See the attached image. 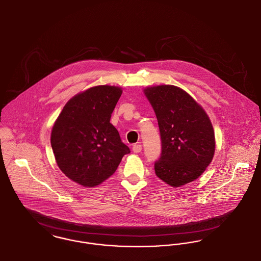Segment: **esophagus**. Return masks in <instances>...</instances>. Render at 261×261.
Segmentation results:
<instances>
[{
  "mask_svg": "<svg viewBox=\"0 0 261 261\" xmlns=\"http://www.w3.org/2000/svg\"><path fill=\"white\" fill-rule=\"evenodd\" d=\"M141 149H142V147H141V145H140L139 143H136V144H134V146H133V151H134V152L139 153V152L141 151Z\"/></svg>",
  "mask_w": 261,
  "mask_h": 261,
  "instance_id": "1",
  "label": "esophagus"
}]
</instances>
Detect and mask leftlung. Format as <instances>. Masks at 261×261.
<instances>
[{
	"label": "left lung",
	"instance_id": "left-lung-1",
	"mask_svg": "<svg viewBox=\"0 0 261 261\" xmlns=\"http://www.w3.org/2000/svg\"><path fill=\"white\" fill-rule=\"evenodd\" d=\"M160 132L157 177L172 187L190 183L203 173L215 153V133L208 115L184 90L173 85L144 89Z\"/></svg>",
	"mask_w": 261,
	"mask_h": 261
}]
</instances>
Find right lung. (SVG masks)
<instances>
[{
  "instance_id": "1",
  "label": "right lung",
  "mask_w": 261,
  "mask_h": 261,
  "mask_svg": "<svg viewBox=\"0 0 261 261\" xmlns=\"http://www.w3.org/2000/svg\"><path fill=\"white\" fill-rule=\"evenodd\" d=\"M122 92L108 85L90 88L70 99L54 122L50 142L57 165L84 187L104 182L130 152L110 122Z\"/></svg>"
}]
</instances>
